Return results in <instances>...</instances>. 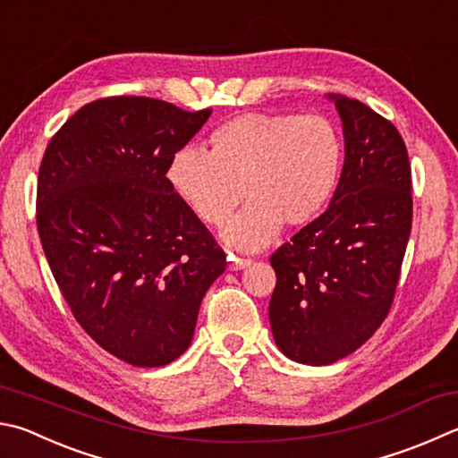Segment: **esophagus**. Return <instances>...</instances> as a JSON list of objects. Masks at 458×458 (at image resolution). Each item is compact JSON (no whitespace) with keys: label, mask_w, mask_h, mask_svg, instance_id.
I'll list each match as a JSON object with an SVG mask.
<instances>
[{"label":"esophagus","mask_w":458,"mask_h":458,"mask_svg":"<svg viewBox=\"0 0 458 458\" xmlns=\"http://www.w3.org/2000/svg\"><path fill=\"white\" fill-rule=\"evenodd\" d=\"M228 266H230V270H242V268H248V266L252 264V260L250 258H236V256H232V254H228Z\"/></svg>","instance_id":"obj_1"}]
</instances>
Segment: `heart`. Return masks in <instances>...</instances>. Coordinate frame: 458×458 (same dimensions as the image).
Returning a JSON list of instances; mask_svg holds the SVG:
<instances>
[{
    "label": "heart",
    "instance_id": "b5f03b06",
    "mask_svg": "<svg viewBox=\"0 0 458 458\" xmlns=\"http://www.w3.org/2000/svg\"><path fill=\"white\" fill-rule=\"evenodd\" d=\"M344 164L338 128L324 115L242 114L210 136V152L180 148L165 178L182 202L208 226L222 230L236 250H260L282 224L302 228L327 210Z\"/></svg>",
    "mask_w": 458,
    "mask_h": 458
}]
</instances>
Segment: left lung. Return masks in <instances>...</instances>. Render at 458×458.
Listing matches in <instances>:
<instances>
[{
    "mask_svg": "<svg viewBox=\"0 0 458 458\" xmlns=\"http://www.w3.org/2000/svg\"><path fill=\"white\" fill-rule=\"evenodd\" d=\"M344 165L327 212L272 254L274 343L310 367L344 359L386 318L412 224L411 164L398 130L359 99L330 94Z\"/></svg>",
    "mask_w": 458,
    "mask_h": 458,
    "instance_id": "left-lung-1",
    "label": "left lung"
}]
</instances>
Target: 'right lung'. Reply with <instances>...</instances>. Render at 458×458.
I'll use <instances>...</instances> for the list:
<instances>
[{
  "label": "right lung",
  "mask_w": 458,
  "mask_h": 458,
  "mask_svg": "<svg viewBox=\"0 0 458 458\" xmlns=\"http://www.w3.org/2000/svg\"><path fill=\"white\" fill-rule=\"evenodd\" d=\"M212 110L154 98L96 99L47 144L38 232L65 302L96 343L134 367L186 352L226 256L165 178Z\"/></svg>",
  "instance_id": "1"
}]
</instances>
